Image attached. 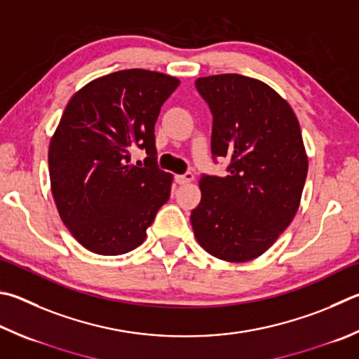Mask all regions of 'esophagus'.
Here are the masks:
<instances>
[{
    "mask_svg": "<svg viewBox=\"0 0 359 359\" xmlns=\"http://www.w3.org/2000/svg\"><path fill=\"white\" fill-rule=\"evenodd\" d=\"M194 175L191 172H185V174H177L175 175V182H177L179 185H187L190 184V182H193Z\"/></svg>",
    "mask_w": 359,
    "mask_h": 359,
    "instance_id": "obj_1",
    "label": "esophagus"
}]
</instances>
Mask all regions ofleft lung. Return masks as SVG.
I'll use <instances>...</instances> for the list:
<instances>
[{"mask_svg":"<svg viewBox=\"0 0 359 359\" xmlns=\"http://www.w3.org/2000/svg\"><path fill=\"white\" fill-rule=\"evenodd\" d=\"M196 89L213 114V157L231 165L226 177H201L194 237L215 257L248 262L276 242L298 210L308 175L302 130L287 100L256 78L201 76Z\"/></svg>","mask_w":359,"mask_h":359,"instance_id":"left-lung-1","label":"left lung"}]
</instances>
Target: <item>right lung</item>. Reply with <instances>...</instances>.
Returning a JSON list of instances; mask_svg holds the SVG:
<instances>
[{"instance_id":"add662e5","label":"right lung","mask_w":359,"mask_h":359,"mask_svg":"<svg viewBox=\"0 0 359 359\" xmlns=\"http://www.w3.org/2000/svg\"><path fill=\"white\" fill-rule=\"evenodd\" d=\"M179 78L127 69L72 95L48 147L51 193L62 223L86 250L117 256L138 248L169 199L172 174L155 161V122ZM138 147L144 168L129 163Z\"/></svg>"}]
</instances>
